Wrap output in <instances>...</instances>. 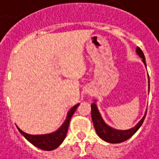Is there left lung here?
I'll return each mask as SVG.
<instances>
[{"label": "left lung", "mask_w": 159, "mask_h": 159, "mask_svg": "<svg viewBox=\"0 0 159 159\" xmlns=\"http://www.w3.org/2000/svg\"><path fill=\"white\" fill-rule=\"evenodd\" d=\"M136 52L139 55V57L142 58V62L144 63L145 66L147 67L144 54H143L142 50L139 48H136ZM148 91H149V77H148ZM91 108H92V110H91L92 120H93V126H94V129H95V131H96L97 135L102 139H103L104 141L109 142V143H120V142H123V141H125L127 139H129L130 137H132L136 133V131L142 125V123L144 121L145 117H146V113H147V112L145 113L143 118L133 128L122 130V129H113V128L110 127L105 123V121L102 118V115H101V113L99 111L97 105H96L95 102H93L91 105Z\"/></svg>", "instance_id": "obj_1"}]
</instances>
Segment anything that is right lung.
I'll list each match as a JSON object with an SVG mask.
<instances>
[{
	"mask_svg": "<svg viewBox=\"0 0 159 159\" xmlns=\"http://www.w3.org/2000/svg\"><path fill=\"white\" fill-rule=\"evenodd\" d=\"M78 105H79V103L75 104L74 107L71 108L69 111L67 112L66 119L64 121V123L61 125L59 129H57L56 131L51 132V133L41 134V135H31V134L25 133L19 127H17V128H18L19 131L24 136V138L27 140H29L31 144L34 145L35 147H37V148H39L40 149H43V150H47V151H50V150H53V149H56L57 147L60 146L61 143L66 139L71 117L73 116V114L75 113V111L77 109Z\"/></svg>",
	"mask_w": 159,
	"mask_h": 159,
	"instance_id": "obj_1",
	"label": "right lung"
}]
</instances>
